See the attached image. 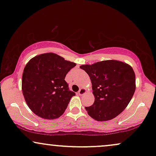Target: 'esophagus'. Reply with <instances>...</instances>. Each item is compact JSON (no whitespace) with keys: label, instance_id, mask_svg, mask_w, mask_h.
Returning a JSON list of instances; mask_svg holds the SVG:
<instances>
[{"label":"esophagus","instance_id":"esophagus-1","mask_svg":"<svg viewBox=\"0 0 156 156\" xmlns=\"http://www.w3.org/2000/svg\"><path fill=\"white\" fill-rule=\"evenodd\" d=\"M86 89H84V88H81L80 90V91H79L78 92V94L80 96H82V95H83V94H84L86 93Z\"/></svg>","mask_w":156,"mask_h":156}]
</instances>
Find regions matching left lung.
<instances>
[{"label": "left lung", "mask_w": 156, "mask_h": 156, "mask_svg": "<svg viewBox=\"0 0 156 156\" xmlns=\"http://www.w3.org/2000/svg\"><path fill=\"white\" fill-rule=\"evenodd\" d=\"M90 76L94 102L85 107L88 115L97 121L115 118L126 108L135 91L133 68L117 60H105L80 66Z\"/></svg>", "instance_id": "obj_1"}]
</instances>
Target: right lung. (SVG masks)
<instances>
[{
  "label": "right lung",
  "mask_w": 156,
  "mask_h": 156,
  "mask_svg": "<svg viewBox=\"0 0 156 156\" xmlns=\"http://www.w3.org/2000/svg\"><path fill=\"white\" fill-rule=\"evenodd\" d=\"M75 66L74 62L54 53L40 54L29 60L22 75V92L34 114L48 120L63 114L75 95L69 90L64 79Z\"/></svg>",
  "instance_id": "add662e5"
}]
</instances>
